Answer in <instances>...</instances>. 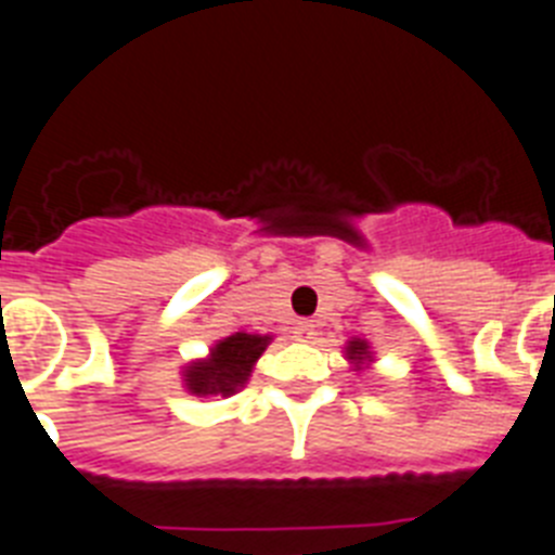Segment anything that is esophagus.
<instances>
[{
  "label": "esophagus",
  "mask_w": 555,
  "mask_h": 555,
  "mask_svg": "<svg viewBox=\"0 0 555 555\" xmlns=\"http://www.w3.org/2000/svg\"><path fill=\"white\" fill-rule=\"evenodd\" d=\"M313 336H317V325H313L311 320H300L294 325V338H297V341H311Z\"/></svg>",
  "instance_id": "esophagus-1"
}]
</instances>
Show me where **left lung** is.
<instances>
[{
	"label": "left lung",
	"mask_w": 555,
	"mask_h": 555,
	"mask_svg": "<svg viewBox=\"0 0 555 555\" xmlns=\"http://www.w3.org/2000/svg\"><path fill=\"white\" fill-rule=\"evenodd\" d=\"M345 358L350 361L352 372H364L375 364V352H372L370 341H366V338H358V336H352L350 341L345 345Z\"/></svg>",
	"instance_id": "1"
}]
</instances>
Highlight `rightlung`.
Segmentation results:
<instances>
[{
	"label": "right lung",
	"mask_w": 555,
	"mask_h": 555,
	"mask_svg": "<svg viewBox=\"0 0 555 555\" xmlns=\"http://www.w3.org/2000/svg\"><path fill=\"white\" fill-rule=\"evenodd\" d=\"M272 336L263 333H233L228 338H219L210 347L205 358H194L183 366V386L189 395L230 397L244 389L253 375L258 358L269 347Z\"/></svg>",
	"instance_id": "add662e5"
}]
</instances>
